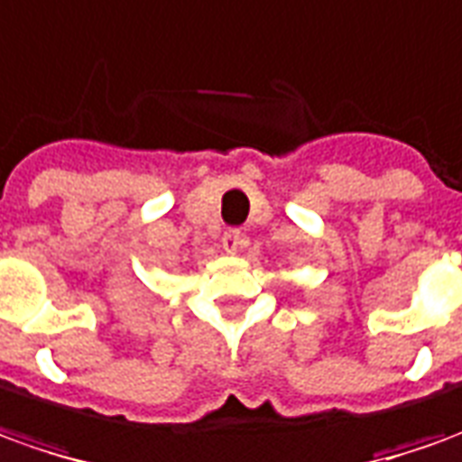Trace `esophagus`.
I'll use <instances>...</instances> for the list:
<instances>
[{
  "instance_id": "34e87169",
  "label": "esophagus",
  "mask_w": 462,
  "mask_h": 462,
  "mask_svg": "<svg viewBox=\"0 0 462 462\" xmlns=\"http://www.w3.org/2000/svg\"><path fill=\"white\" fill-rule=\"evenodd\" d=\"M221 241H224L226 254H238V251H244L249 246V238L244 236L241 231H226Z\"/></svg>"
}]
</instances>
